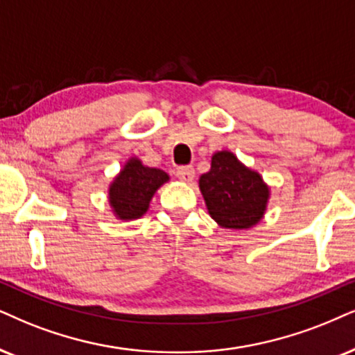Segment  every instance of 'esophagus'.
<instances>
[{
	"mask_svg": "<svg viewBox=\"0 0 355 355\" xmlns=\"http://www.w3.org/2000/svg\"><path fill=\"white\" fill-rule=\"evenodd\" d=\"M177 177L178 180L188 183L195 178V170H193V167H180L177 170Z\"/></svg>",
	"mask_w": 355,
	"mask_h": 355,
	"instance_id": "obj_1",
	"label": "esophagus"
}]
</instances>
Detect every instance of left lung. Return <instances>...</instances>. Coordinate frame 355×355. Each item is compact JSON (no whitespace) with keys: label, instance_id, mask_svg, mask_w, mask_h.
<instances>
[{"label":"left lung","instance_id":"1","mask_svg":"<svg viewBox=\"0 0 355 355\" xmlns=\"http://www.w3.org/2000/svg\"><path fill=\"white\" fill-rule=\"evenodd\" d=\"M209 216L224 230H249L263 218L270 188L262 175L230 150L211 157L209 172L198 180Z\"/></svg>","mask_w":355,"mask_h":355}]
</instances>
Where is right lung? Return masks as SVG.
Returning <instances> with one entry per match:
<instances>
[{
	"label": "right lung",
	"mask_w": 355,
	"mask_h": 355,
	"mask_svg": "<svg viewBox=\"0 0 355 355\" xmlns=\"http://www.w3.org/2000/svg\"><path fill=\"white\" fill-rule=\"evenodd\" d=\"M170 180L164 170L147 167L137 157H131L114 180L110 183L107 201L121 221L142 218L149 209L152 196Z\"/></svg>",
	"instance_id": "obj_1"
}]
</instances>
